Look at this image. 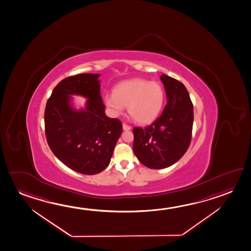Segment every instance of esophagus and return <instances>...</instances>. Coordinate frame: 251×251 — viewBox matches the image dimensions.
Masks as SVG:
<instances>
[{"instance_id": "esophagus-1", "label": "esophagus", "mask_w": 251, "mask_h": 251, "mask_svg": "<svg viewBox=\"0 0 251 251\" xmlns=\"http://www.w3.org/2000/svg\"><path fill=\"white\" fill-rule=\"evenodd\" d=\"M123 129L125 131H128V130H131V126H129V125H126V124H123Z\"/></svg>"}]
</instances>
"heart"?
Wrapping results in <instances>:
<instances>
[{
	"instance_id": "heart-1",
	"label": "heart",
	"mask_w": 251,
	"mask_h": 251,
	"mask_svg": "<svg viewBox=\"0 0 251 251\" xmlns=\"http://www.w3.org/2000/svg\"><path fill=\"white\" fill-rule=\"evenodd\" d=\"M165 91L158 81L142 78L122 81L115 87L113 94L104 97V102L114 114L127 106L128 113L137 123L153 122L162 111Z\"/></svg>"
}]
</instances>
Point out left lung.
I'll use <instances>...</instances> for the list:
<instances>
[{"mask_svg":"<svg viewBox=\"0 0 251 251\" xmlns=\"http://www.w3.org/2000/svg\"><path fill=\"white\" fill-rule=\"evenodd\" d=\"M161 80L168 100L162 115L147 127L132 129L136 157L156 170L174 164L186 153L193 126V104L185 86L166 75Z\"/></svg>","mask_w":251,"mask_h":251,"instance_id":"obj_1","label":"left lung"}]
</instances>
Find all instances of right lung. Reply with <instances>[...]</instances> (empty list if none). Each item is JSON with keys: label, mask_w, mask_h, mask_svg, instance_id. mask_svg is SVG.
Listing matches in <instances>:
<instances>
[{"label": "right lung", "mask_w": 251, "mask_h": 251, "mask_svg": "<svg viewBox=\"0 0 251 251\" xmlns=\"http://www.w3.org/2000/svg\"><path fill=\"white\" fill-rule=\"evenodd\" d=\"M99 75L79 74L65 78L52 90L45 110V132L52 153L68 168L84 175L98 174L109 165L123 130L119 119L104 113ZM69 94L89 98L86 110L72 109Z\"/></svg>", "instance_id": "obj_1"}]
</instances>
